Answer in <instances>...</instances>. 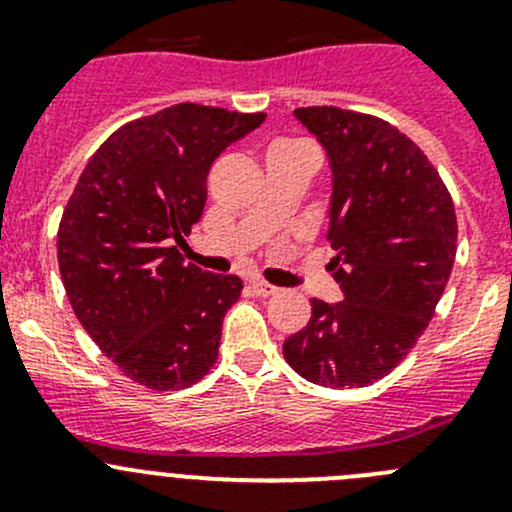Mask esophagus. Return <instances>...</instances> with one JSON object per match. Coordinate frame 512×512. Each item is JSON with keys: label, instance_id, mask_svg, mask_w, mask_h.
<instances>
[{"label": "esophagus", "instance_id": "1", "mask_svg": "<svg viewBox=\"0 0 512 512\" xmlns=\"http://www.w3.org/2000/svg\"><path fill=\"white\" fill-rule=\"evenodd\" d=\"M250 289L257 294V297H272V294L280 292V287L270 285V282H262V280H252Z\"/></svg>", "mask_w": 512, "mask_h": 512}]
</instances>
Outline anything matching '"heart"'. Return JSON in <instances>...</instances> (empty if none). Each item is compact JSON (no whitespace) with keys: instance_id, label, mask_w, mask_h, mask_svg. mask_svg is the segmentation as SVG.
Masks as SVG:
<instances>
[{"instance_id":"heart-1","label":"heart","mask_w":512,"mask_h":512,"mask_svg":"<svg viewBox=\"0 0 512 512\" xmlns=\"http://www.w3.org/2000/svg\"><path fill=\"white\" fill-rule=\"evenodd\" d=\"M289 146H299V143H289V141H280V143H275V146H272V148H289Z\"/></svg>"}]
</instances>
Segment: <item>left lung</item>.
Here are the masks:
<instances>
[{
  "label": "left lung",
  "mask_w": 512,
  "mask_h": 512,
  "mask_svg": "<svg viewBox=\"0 0 512 512\" xmlns=\"http://www.w3.org/2000/svg\"><path fill=\"white\" fill-rule=\"evenodd\" d=\"M294 118L329 158V270L342 302L312 299L282 352L312 384L359 389L389 374L433 317L456 257V210L431 160L391 123L334 106Z\"/></svg>",
  "instance_id": "left-lung-1"
}]
</instances>
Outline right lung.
<instances>
[{"label": "right lung", "instance_id": "add662e5", "mask_svg": "<svg viewBox=\"0 0 512 512\" xmlns=\"http://www.w3.org/2000/svg\"><path fill=\"white\" fill-rule=\"evenodd\" d=\"M262 121L178 103L126 123L86 163L61 215L56 250L74 314L148 389H185L218 359L242 280L185 265L175 242L203 215L213 160Z\"/></svg>", "mask_w": 512, "mask_h": 512}]
</instances>
